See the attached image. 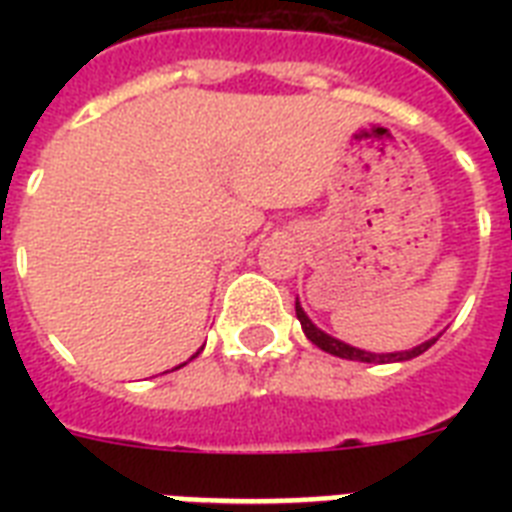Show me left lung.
<instances>
[{"mask_svg":"<svg viewBox=\"0 0 512 512\" xmlns=\"http://www.w3.org/2000/svg\"><path fill=\"white\" fill-rule=\"evenodd\" d=\"M295 311H297V319H300V324H303V332L305 337L313 342V345H319L321 350H327V353H332V356H340V358H350V361H364V364H385V361H406V358H414L420 356V353H425V350L433 345V340L422 342V345H417V348L412 350H404V353H369V350H358L353 348V345H345V342L335 340V337L324 335L319 327H313L311 319L305 316V311L300 308V303H295Z\"/></svg>","mask_w":512,"mask_h":512,"instance_id":"left-lung-1","label":"left lung"}]
</instances>
